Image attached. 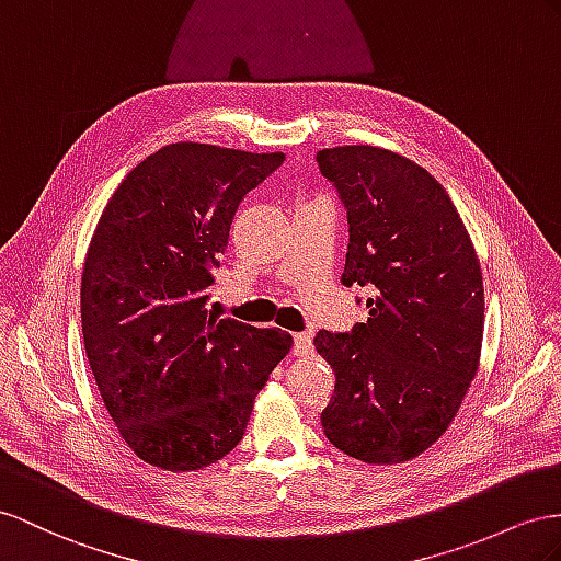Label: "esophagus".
Wrapping results in <instances>:
<instances>
[{
  "instance_id": "1",
  "label": "esophagus",
  "mask_w": 561,
  "mask_h": 561,
  "mask_svg": "<svg viewBox=\"0 0 561 561\" xmlns=\"http://www.w3.org/2000/svg\"><path fill=\"white\" fill-rule=\"evenodd\" d=\"M294 353H296V355H308V353H312V334H310V332H298V334H294Z\"/></svg>"
}]
</instances>
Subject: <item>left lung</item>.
Here are the masks:
<instances>
[{
  "label": "left lung",
  "instance_id": "obj_1",
  "mask_svg": "<svg viewBox=\"0 0 561 561\" xmlns=\"http://www.w3.org/2000/svg\"><path fill=\"white\" fill-rule=\"evenodd\" d=\"M348 218L343 286L369 318L320 329L314 348L336 386L322 410L329 443L369 465L420 455L455 420L479 369L483 279L448 192L410 158L377 147L318 153Z\"/></svg>",
  "mask_w": 561,
  "mask_h": 561
}]
</instances>
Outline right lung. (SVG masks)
Instances as JSON below:
<instances>
[{"label": "right lung", "instance_id": "add662e5", "mask_svg": "<svg viewBox=\"0 0 561 561\" xmlns=\"http://www.w3.org/2000/svg\"><path fill=\"white\" fill-rule=\"evenodd\" d=\"M282 163L284 153L170 144L99 218L80 289L84 353L123 440L153 467L194 471L234 450L291 348L282 329L208 312L234 213Z\"/></svg>", "mask_w": 561, "mask_h": 561}]
</instances>
